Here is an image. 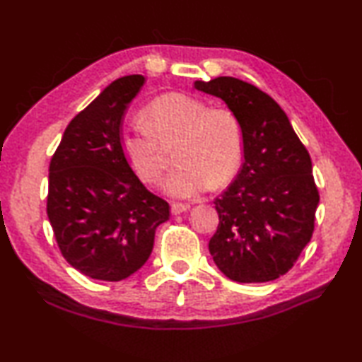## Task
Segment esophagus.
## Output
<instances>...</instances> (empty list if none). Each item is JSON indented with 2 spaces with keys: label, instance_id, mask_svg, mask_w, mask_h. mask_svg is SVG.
<instances>
[{
  "label": "esophagus",
  "instance_id": "esophagus-1",
  "mask_svg": "<svg viewBox=\"0 0 362 362\" xmlns=\"http://www.w3.org/2000/svg\"><path fill=\"white\" fill-rule=\"evenodd\" d=\"M191 209L189 204H182V202H171V213L173 214H180Z\"/></svg>",
  "mask_w": 362,
  "mask_h": 362
}]
</instances>
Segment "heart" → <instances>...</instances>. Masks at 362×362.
<instances>
[{"instance_id": "b5f03b06", "label": "heart", "mask_w": 362, "mask_h": 362, "mask_svg": "<svg viewBox=\"0 0 362 362\" xmlns=\"http://www.w3.org/2000/svg\"><path fill=\"white\" fill-rule=\"evenodd\" d=\"M176 137H180L176 152L180 165L164 180L168 195L194 198L237 176L245 148L238 117L189 94L165 93L153 99L144 119L124 127L119 146L140 180L155 185L168 165L161 142Z\"/></svg>"}]
</instances>
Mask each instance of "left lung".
Masks as SVG:
<instances>
[{"label":"left lung","instance_id":"1","mask_svg":"<svg viewBox=\"0 0 362 362\" xmlns=\"http://www.w3.org/2000/svg\"><path fill=\"white\" fill-rule=\"evenodd\" d=\"M222 99L244 132V163L214 199L218 226L209 243L217 268L237 282L287 274L312 238L320 194L309 152L281 106L253 84L232 76L195 81Z\"/></svg>","mask_w":362,"mask_h":362}]
</instances>
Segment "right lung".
<instances>
[{"instance_id":"right-lung-1","label":"right lung","mask_w":362,"mask_h":362,"mask_svg":"<svg viewBox=\"0 0 362 362\" xmlns=\"http://www.w3.org/2000/svg\"><path fill=\"white\" fill-rule=\"evenodd\" d=\"M145 84L127 75L109 84L69 124L49 168L47 216L60 253L86 276L121 281L149 259L168 202L134 175L119 146L130 102Z\"/></svg>"}]
</instances>
